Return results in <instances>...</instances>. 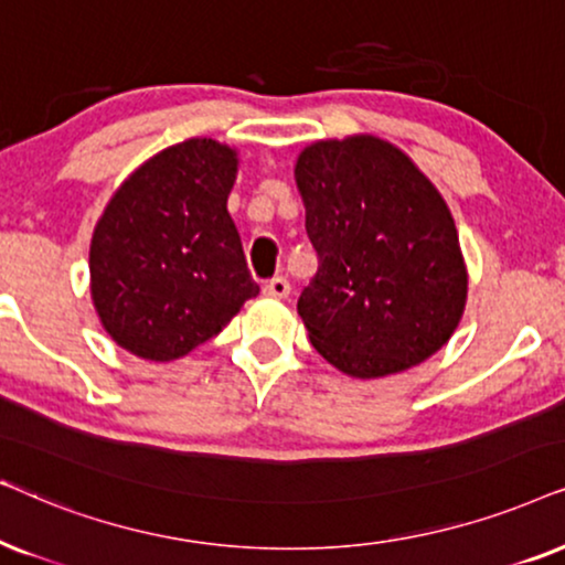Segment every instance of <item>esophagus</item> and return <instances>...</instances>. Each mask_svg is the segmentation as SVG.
Instances as JSON below:
<instances>
[{
  "label": "esophagus",
  "mask_w": 565,
  "mask_h": 565,
  "mask_svg": "<svg viewBox=\"0 0 565 565\" xmlns=\"http://www.w3.org/2000/svg\"><path fill=\"white\" fill-rule=\"evenodd\" d=\"M289 281L284 276H276V278H270V281L266 284V287H263V295H268V297H274V299H284V297H289Z\"/></svg>",
  "instance_id": "1"
}]
</instances>
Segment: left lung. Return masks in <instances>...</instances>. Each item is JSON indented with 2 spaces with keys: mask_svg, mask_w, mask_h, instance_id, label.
Here are the masks:
<instances>
[{
  "mask_svg": "<svg viewBox=\"0 0 565 565\" xmlns=\"http://www.w3.org/2000/svg\"><path fill=\"white\" fill-rule=\"evenodd\" d=\"M295 180L320 258L297 312L320 356L356 380L434 356L468 302L460 237L436 185L372 134L312 141Z\"/></svg>",
  "mask_w": 565,
  "mask_h": 565,
  "instance_id": "1",
  "label": "left lung"
}]
</instances>
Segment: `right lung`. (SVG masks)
<instances>
[{
  "label": "right lung",
  "mask_w": 565,
  "mask_h": 565,
  "mask_svg": "<svg viewBox=\"0 0 565 565\" xmlns=\"http://www.w3.org/2000/svg\"><path fill=\"white\" fill-rule=\"evenodd\" d=\"M237 149L209 137L139 164L95 224L89 295L120 349L175 361L214 338L258 284L227 212Z\"/></svg>",
  "instance_id": "right-lung-1"
}]
</instances>
